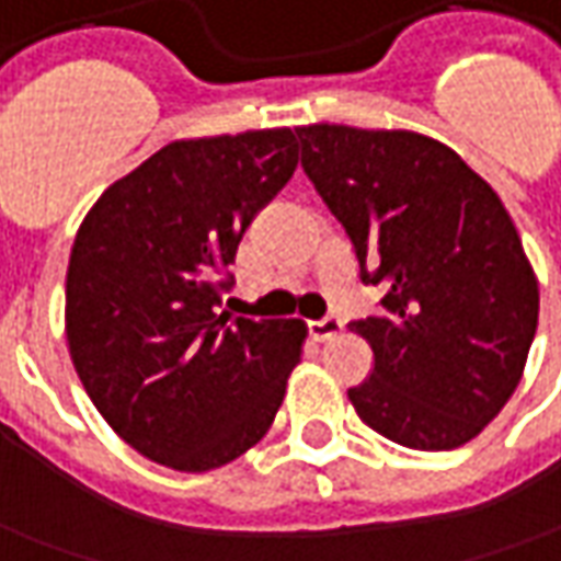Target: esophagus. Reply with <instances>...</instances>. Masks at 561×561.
Returning <instances> with one entry per match:
<instances>
[{"instance_id":"obj_1","label":"esophagus","mask_w":561,"mask_h":561,"mask_svg":"<svg viewBox=\"0 0 561 561\" xmlns=\"http://www.w3.org/2000/svg\"><path fill=\"white\" fill-rule=\"evenodd\" d=\"M342 318L339 314H327V318L320 320H308V332H311V339H318V342H330L335 339L339 332H342Z\"/></svg>"}]
</instances>
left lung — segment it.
<instances>
[{
  "instance_id": "obj_1",
  "label": "left lung",
  "mask_w": 561,
  "mask_h": 561,
  "mask_svg": "<svg viewBox=\"0 0 561 561\" xmlns=\"http://www.w3.org/2000/svg\"><path fill=\"white\" fill-rule=\"evenodd\" d=\"M302 170L357 256L378 314L351 320L373 369L347 391L405 449L465 446L504 409L538 330V280L501 198L409 130L296 127Z\"/></svg>"
}]
</instances>
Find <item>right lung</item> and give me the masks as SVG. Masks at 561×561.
Returning <instances> with one entry per match:
<instances>
[{"label": "right lung", "mask_w": 561, "mask_h": 561, "mask_svg": "<svg viewBox=\"0 0 561 561\" xmlns=\"http://www.w3.org/2000/svg\"><path fill=\"white\" fill-rule=\"evenodd\" d=\"M289 127L176 140L84 216L67 272V342L100 415L158 465L204 473L272 427L302 320L231 318L247 226L289 183Z\"/></svg>", "instance_id": "right-lung-1"}]
</instances>
